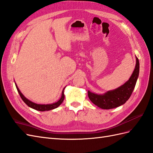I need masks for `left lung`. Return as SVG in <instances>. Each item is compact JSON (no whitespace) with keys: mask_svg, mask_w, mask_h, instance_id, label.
I'll use <instances>...</instances> for the list:
<instances>
[{"mask_svg":"<svg viewBox=\"0 0 153 153\" xmlns=\"http://www.w3.org/2000/svg\"><path fill=\"white\" fill-rule=\"evenodd\" d=\"M140 63L136 57V64L130 79L124 85L114 91H108L103 95H97L88 91L90 100L98 107L103 109H111L123 105L131 97L134 91L138 77Z\"/></svg>","mask_w":153,"mask_h":153,"instance_id":"1","label":"left lung"}]
</instances>
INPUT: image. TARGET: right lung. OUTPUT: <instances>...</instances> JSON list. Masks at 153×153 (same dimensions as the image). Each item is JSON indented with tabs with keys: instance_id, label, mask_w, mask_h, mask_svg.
Instances as JSON below:
<instances>
[{
	"instance_id": "right-lung-1",
	"label": "right lung",
	"mask_w": 153,
	"mask_h": 153,
	"mask_svg": "<svg viewBox=\"0 0 153 153\" xmlns=\"http://www.w3.org/2000/svg\"><path fill=\"white\" fill-rule=\"evenodd\" d=\"M16 86V88L17 89V91L19 94V95H20L21 97L22 98V100H23V101L28 105V107L32 108L35 110H37L39 111H50V110H52V109L56 108L57 107H58L59 105L62 103V101L64 100L65 98V94H64V89L63 91L62 92V96L60 98V100H59L58 101H57L56 103H54L52 104H48V105H39V104H36L35 103L32 102V101L28 100V99H26V97L22 95V94L21 92V91H19V88L17 87V85H15Z\"/></svg>"
}]
</instances>
